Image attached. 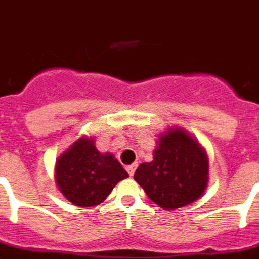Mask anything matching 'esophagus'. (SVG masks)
Segmentation results:
<instances>
[{"mask_svg":"<svg viewBox=\"0 0 259 259\" xmlns=\"http://www.w3.org/2000/svg\"><path fill=\"white\" fill-rule=\"evenodd\" d=\"M136 168H137V164H132V165H127L126 170H127V173H129L130 176H133V175H134V172H136Z\"/></svg>","mask_w":259,"mask_h":259,"instance_id":"1","label":"esophagus"}]
</instances>
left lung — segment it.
<instances>
[{
    "instance_id": "1",
    "label": "left lung",
    "mask_w": 259,
    "mask_h": 259,
    "mask_svg": "<svg viewBox=\"0 0 259 259\" xmlns=\"http://www.w3.org/2000/svg\"><path fill=\"white\" fill-rule=\"evenodd\" d=\"M134 179L164 210L184 207L202 197L208 184V157L181 127L159 137L154 160L137 168Z\"/></svg>"
}]
</instances>
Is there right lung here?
I'll return each instance as SVG.
<instances>
[{
  "instance_id": "obj_1",
  "label": "right lung",
  "mask_w": 259,
  "mask_h": 259,
  "mask_svg": "<svg viewBox=\"0 0 259 259\" xmlns=\"http://www.w3.org/2000/svg\"><path fill=\"white\" fill-rule=\"evenodd\" d=\"M129 177L112 154H102L92 138L82 137L56 161V183L67 201L79 207L100 204L116 184Z\"/></svg>"
}]
</instances>
